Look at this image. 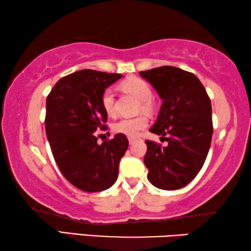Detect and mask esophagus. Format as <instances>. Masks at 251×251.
Returning <instances> with one entry per match:
<instances>
[{"label": "esophagus", "mask_w": 251, "mask_h": 251, "mask_svg": "<svg viewBox=\"0 0 251 251\" xmlns=\"http://www.w3.org/2000/svg\"><path fill=\"white\" fill-rule=\"evenodd\" d=\"M136 141H137V137H128L129 144H133V143H135Z\"/></svg>", "instance_id": "34e87169"}]
</instances>
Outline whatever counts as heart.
I'll use <instances>...</instances> for the list:
<instances>
[{"label":"heart","instance_id":"obj_1","mask_svg":"<svg viewBox=\"0 0 251 251\" xmlns=\"http://www.w3.org/2000/svg\"><path fill=\"white\" fill-rule=\"evenodd\" d=\"M121 87L125 92L129 93L139 100V109L151 113L154 110L155 103L152 100V91L151 85L145 79L139 77H130L121 84ZM101 107L108 116L116 114V100L112 88H106L100 96ZM148 125V118L141 114L134 117H122L113 124V130L117 134H123L128 137H136L139 131Z\"/></svg>","mask_w":251,"mask_h":251}]
</instances>
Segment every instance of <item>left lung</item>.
<instances>
[{
  "label": "left lung",
  "instance_id": "1",
  "mask_svg": "<svg viewBox=\"0 0 251 251\" xmlns=\"http://www.w3.org/2000/svg\"><path fill=\"white\" fill-rule=\"evenodd\" d=\"M163 100L151 133L167 136V146L146 141L144 163L151 185L176 190L188 185L201 171L212 136L211 103L195 74L174 66L139 72Z\"/></svg>",
  "mask_w": 251,
  "mask_h": 251
}]
</instances>
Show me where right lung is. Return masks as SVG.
<instances>
[{
    "mask_svg": "<svg viewBox=\"0 0 251 251\" xmlns=\"http://www.w3.org/2000/svg\"><path fill=\"white\" fill-rule=\"evenodd\" d=\"M121 74L82 70L62 77L46 99L45 130L59 171L72 185L87 193L112 187L128 147L127 137L117 134L97 143L95 131L107 129V114L101 93Z\"/></svg>",
    "mask_w": 251,
    "mask_h": 251,
    "instance_id": "obj_1",
    "label": "right lung"
}]
</instances>
